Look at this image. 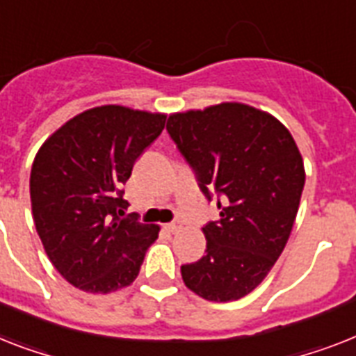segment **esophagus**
I'll return each mask as SVG.
<instances>
[{
    "mask_svg": "<svg viewBox=\"0 0 356 356\" xmlns=\"http://www.w3.org/2000/svg\"><path fill=\"white\" fill-rule=\"evenodd\" d=\"M183 221H181V219H175V221H172V223H168L166 225V230H168V232H172V234H177L179 230H181V228H183Z\"/></svg>",
    "mask_w": 356,
    "mask_h": 356,
    "instance_id": "obj_1",
    "label": "esophagus"
}]
</instances>
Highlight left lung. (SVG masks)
I'll return each mask as SVG.
<instances>
[{
  "instance_id": "left-lung-1",
  "label": "left lung",
  "mask_w": 356,
  "mask_h": 356,
  "mask_svg": "<svg viewBox=\"0 0 356 356\" xmlns=\"http://www.w3.org/2000/svg\"><path fill=\"white\" fill-rule=\"evenodd\" d=\"M170 137L219 219L203 227L207 250L186 263V287L232 302L258 287L287 243L305 170L293 135L265 111L238 102L170 115Z\"/></svg>"
}]
</instances>
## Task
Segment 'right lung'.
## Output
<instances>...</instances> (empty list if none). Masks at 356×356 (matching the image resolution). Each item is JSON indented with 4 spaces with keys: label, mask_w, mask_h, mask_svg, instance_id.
I'll return each instance as SVG.
<instances>
[{
    "label": "right lung",
    "mask_w": 356,
    "mask_h": 356,
    "mask_svg": "<svg viewBox=\"0 0 356 356\" xmlns=\"http://www.w3.org/2000/svg\"><path fill=\"white\" fill-rule=\"evenodd\" d=\"M166 115L122 106L88 109L43 143L31 170L38 236L58 273L108 294L138 276L159 227L120 218L133 164L163 133Z\"/></svg>",
    "instance_id": "1"
}]
</instances>
